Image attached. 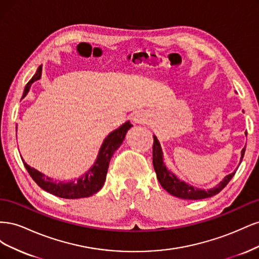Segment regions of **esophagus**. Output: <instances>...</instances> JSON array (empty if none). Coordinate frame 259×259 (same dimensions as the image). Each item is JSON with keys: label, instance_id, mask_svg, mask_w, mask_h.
<instances>
[{"label": "esophagus", "instance_id": "1", "mask_svg": "<svg viewBox=\"0 0 259 259\" xmlns=\"http://www.w3.org/2000/svg\"><path fill=\"white\" fill-rule=\"evenodd\" d=\"M133 121H134L135 123H138V124H142V123H145L147 121V116L144 112L142 111H138L134 114V117H133Z\"/></svg>", "mask_w": 259, "mask_h": 259}]
</instances>
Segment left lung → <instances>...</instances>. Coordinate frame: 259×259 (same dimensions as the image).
Returning a JSON list of instances; mask_svg holds the SVG:
<instances>
[{"label":"left lung","mask_w":259,"mask_h":259,"mask_svg":"<svg viewBox=\"0 0 259 259\" xmlns=\"http://www.w3.org/2000/svg\"><path fill=\"white\" fill-rule=\"evenodd\" d=\"M246 134V133H245ZM245 152V147L242 149L241 151V161L243 159V155ZM152 155H153V167L156 173V177L160 185L165 189L169 194L174 195V197L185 199V200H201L210 198L213 195L221 192L224 188L228 185L231 178L236 174V171L227 175L221 183L214 188H209V189H198L191 185H188L184 180L178 179L171 171H169L163 161V152L162 148L159 143L156 136H153V149H152ZM240 161V162H241Z\"/></svg>","instance_id":"1"}]
</instances>
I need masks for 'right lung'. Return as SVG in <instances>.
I'll list each match as a JSON object with an SVG mask.
<instances>
[{
    "mask_svg": "<svg viewBox=\"0 0 259 259\" xmlns=\"http://www.w3.org/2000/svg\"><path fill=\"white\" fill-rule=\"evenodd\" d=\"M42 75V66H40L36 70V73L32 76L25 88L22 94V98L27 96V94L32 85L33 82L40 80ZM133 126L130 121L122 124L119 128L111 132L106 139L104 140L103 145L99 149V153L97 155V159L94 163V165L86 171V173L70 182H56L52 178L45 176L41 171L36 170L35 168L29 166L28 164L22 160L23 165L27 168L28 173L32 177L34 182L40 186L43 190L48 191L56 197L62 199H81V198H88L93 195L94 193H97L101 188H103L107 171L109 167V163L112 158L113 153L116 151V149L121 146L123 140L126 135L127 131Z\"/></svg>",
    "mask_w": 259,
    "mask_h": 259,
    "instance_id": "right-lung-1",
    "label": "right lung"
}]
</instances>
